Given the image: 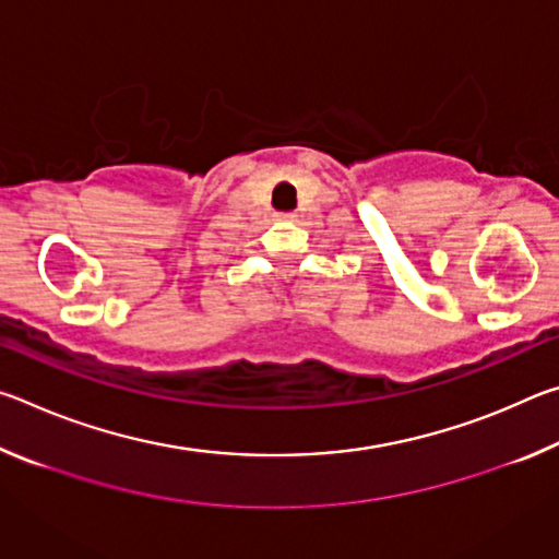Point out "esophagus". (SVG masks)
Returning a JSON list of instances; mask_svg holds the SVG:
<instances>
[{"label": "esophagus", "instance_id": "obj_1", "mask_svg": "<svg viewBox=\"0 0 559 559\" xmlns=\"http://www.w3.org/2000/svg\"><path fill=\"white\" fill-rule=\"evenodd\" d=\"M278 219H281V222H293V219H296V214H290V212L278 214Z\"/></svg>", "mask_w": 559, "mask_h": 559}]
</instances>
